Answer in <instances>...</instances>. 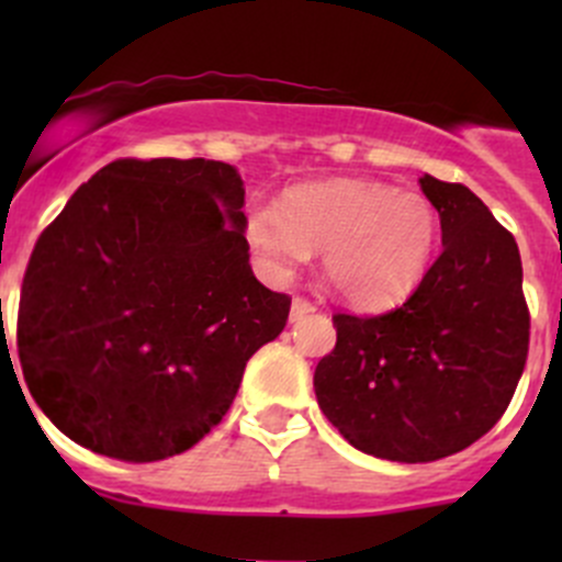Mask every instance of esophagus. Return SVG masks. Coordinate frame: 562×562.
<instances>
[{
  "label": "esophagus",
  "instance_id": "1",
  "mask_svg": "<svg viewBox=\"0 0 562 562\" xmlns=\"http://www.w3.org/2000/svg\"><path fill=\"white\" fill-rule=\"evenodd\" d=\"M310 313H315V304L307 302V299H293L291 302V321H302V317H307Z\"/></svg>",
  "mask_w": 562,
  "mask_h": 562
}]
</instances>
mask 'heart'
I'll use <instances>...</instances> for the list:
<instances>
[{
  "instance_id": "heart-1",
  "label": "heart",
  "mask_w": 562,
  "mask_h": 562,
  "mask_svg": "<svg viewBox=\"0 0 562 562\" xmlns=\"http://www.w3.org/2000/svg\"><path fill=\"white\" fill-rule=\"evenodd\" d=\"M245 239L271 280H291L323 249V274L345 302L386 307L422 282L438 247V212L418 192L334 179L247 209Z\"/></svg>"
}]
</instances>
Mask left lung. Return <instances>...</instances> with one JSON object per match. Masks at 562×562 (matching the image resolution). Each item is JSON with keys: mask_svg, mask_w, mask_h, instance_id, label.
Segmentation results:
<instances>
[{"mask_svg": "<svg viewBox=\"0 0 562 562\" xmlns=\"http://www.w3.org/2000/svg\"><path fill=\"white\" fill-rule=\"evenodd\" d=\"M443 252L396 310L334 315L337 345L315 367L323 416L353 449L435 462L490 432L522 378L530 315L514 236L464 184L424 173Z\"/></svg>", "mask_w": 562, "mask_h": 562, "instance_id": "8db88e82", "label": "left lung"}]
</instances>
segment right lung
Returning <instances> with one entry per match:
<instances>
[{
    "instance_id": "1",
    "label": "right lung",
    "mask_w": 562,
    "mask_h": 562,
    "mask_svg": "<svg viewBox=\"0 0 562 562\" xmlns=\"http://www.w3.org/2000/svg\"><path fill=\"white\" fill-rule=\"evenodd\" d=\"M245 181L217 160H113L40 234L19 359L40 411L94 454L157 462L228 413L291 299L260 285Z\"/></svg>"
}]
</instances>
